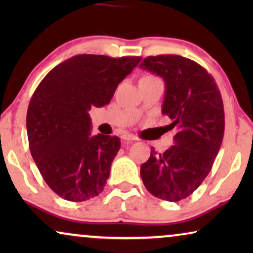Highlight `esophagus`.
<instances>
[{"mask_svg": "<svg viewBox=\"0 0 253 253\" xmlns=\"http://www.w3.org/2000/svg\"><path fill=\"white\" fill-rule=\"evenodd\" d=\"M122 139L126 141V143H130V141H132V140H136L137 139V137L136 136H133V134H131V133H127V132H126V133H123L122 134Z\"/></svg>", "mask_w": 253, "mask_h": 253, "instance_id": "esophagus-1", "label": "esophagus"}]
</instances>
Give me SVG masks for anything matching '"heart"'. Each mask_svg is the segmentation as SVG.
Here are the masks:
<instances>
[{
    "mask_svg": "<svg viewBox=\"0 0 253 253\" xmlns=\"http://www.w3.org/2000/svg\"><path fill=\"white\" fill-rule=\"evenodd\" d=\"M146 77H153V76H146Z\"/></svg>",
    "mask_w": 253,
    "mask_h": 253,
    "instance_id": "heart-1",
    "label": "heart"
}]
</instances>
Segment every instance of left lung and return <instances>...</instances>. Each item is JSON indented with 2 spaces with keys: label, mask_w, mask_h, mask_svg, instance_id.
<instances>
[{
  "label": "left lung",
  "mask_w": 253,
  "mask_h": 253,
  "mask_svg": "<svg viewBox=\"0 0 253 253\" xmlns=\"http://www.w3.org/2000/svg\"><path fill=\"white\" fill-rule=\"evenodd\" d=\"M139 67L164 78L162 114L176 127L174 145L164 153L151 148L140 176L154 197L178 202L202 184L212 169L224 133V110L215 81L197 62L179 55L144 58Z\"/></svg>",
  "instance_id": "obj_1"
}]
</instances>
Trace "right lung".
Segmentation results:
<instances>
[{"mask_svg": "<svg viewBox=\"0 0 253 253\" xmlns=\"http://www.w3.org/2000/svg\"><path fill=\"white\" fill-rule=\"evenodd\" d=\"M139 56L82 54L56 65L31 99L26 116L33 160L44 182L69 202H84L105 188L121 147L116 136H91L88 110L108 105Z\"/></svg>", "mask_w": 253, "mask_h": 253, "instance_id": "right-lung-1", "label": "right lung"}]
</instances>
